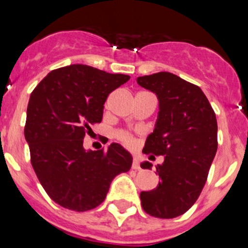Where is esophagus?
<instances>
[{
	"mask_svg": "<svg viewBox=\"0 0 248 248\" xmlns=\"http://www.w3.org/2000/svg\"><path fill=\"white\" fill-rule=\"evenodd\" d=\"M132 168L136 169V170H139V169H140V163H139L138 157H134V158H133V163H132Z\"/></svg>",
	"mask_w": 248,
	"mask_h": 248,
	"instance_id": "obj_1",
	"label": "esophagus"
}]
</instances>
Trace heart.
<instances>
[{
  "instance_id": "heart-1",
  "label": "heart",
  "mask_w": 248,
  "mask_h": 248,
  "mask_svg": "<svg viewBox=\"0 0 248 248\" xmlns=\"http://www.w3.org/2000/svg\"><path fill=\"white\" fill-rule=\"evenodd\" d=\"M117 138L121 140L124 144H127V145H131L132 142H133V139H132V137L129 136L127 132H119V133L116 134Z\"/></svg>"
}]
</instances>
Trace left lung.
Returning <instances> with one entry per match:
<instances>
[{"label":"left lung","instance_id":"8db88e82","mask_svg":"<svg viewBox=\"0 0 248 248\" xmlns=\"http://www.w3.org/2000/svg\"><path fill=\"white\" fill-rule=\"evenodd\" d=\"M137 82L156 93L159 107L142 152L164 156L156 167L161 181L140 193L141 206L154 217L174 218L191 209L206 182L218 145L216 115L201 87L169 72L139 77Z\"/></svg>","mask_w":248,"mask_h":248}]
</instances>
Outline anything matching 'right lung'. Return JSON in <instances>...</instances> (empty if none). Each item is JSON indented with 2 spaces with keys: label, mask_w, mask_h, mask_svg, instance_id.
<instances>
[{
  "label": "right lung",
  "mask_w": 248,
  "mask_h": 248,
  "mask_svg": "<svg viewBox=\"0 0 248 248\" xmlns=\"http://www.w3.org/2000/svg\"><path fill=\"white\" fill-rule=\"evenodd\" d=\"M129 78L71 64L50 72L32 91L25 139L39 182L62 207L94 209L106 199L112 179L131 169L133 158L120 144L97 151L82 145L90 124L102 121L110 92Z\"/></svg>",
  "instance_id": "right-lung-1"
}]
</instances>
